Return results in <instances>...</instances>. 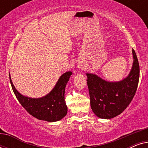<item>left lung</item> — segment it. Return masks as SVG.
<instances>
[{
    "mask_svg": "<svg viewBox=\"0 0 148 148\" xmlns=\"http://www.w3.org/2000/svg\"><path fill=\"white\" fill-rule=\"evenodd\" d=\"M133 62L129 75L120 82H109L95 74L86 73L93 112L100 119L118 116L130 104L137 91L139 65L136 53L132 50Z\"/></svg>",
    "mask_w": 148,
    "mask_h": 148,
    "instance_id": "obj_1",
    "label": "left lung"
}]
</instances>
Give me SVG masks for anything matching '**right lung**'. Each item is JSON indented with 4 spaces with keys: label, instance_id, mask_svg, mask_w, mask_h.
I'll return each mask as SVG.
<instances>
[{
    "label": "right lung",
    "instance_id": "add662e5",
    "mask_svg": "<svg viewBox=\"0 0 148 148\" xmlns=\"http://www.w3.org/2000/svg\"><path fill=\"white\" fill-rule=\"evenodd\" d=\"M71 75V71L62 74L51 92L39 98H32L21 95L13 86L10 75L9 78L16 98L27 112L39 120L56 122L61 120L67 113V106L64 100V90Z\"/></svg>",
    "mask_w": 148,
    "mask_h": 148
}]
</instances>
